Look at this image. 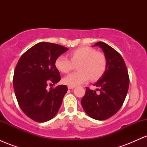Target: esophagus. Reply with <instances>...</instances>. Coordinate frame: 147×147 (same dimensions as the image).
I'll return each instance as SVG.
<instances>
[{"instance_id": "obj_1", "label": "esophagus", "mask_w": 147, "mask_h": 147, "mask_svg": "<svg viewBox=\"0 0 147 147\" xmlns=\"http://www.w3.org/2000/svg\"><path fill=\"white\" fill-rule=\"evenodd\" d=\"M75 86H68V89H73V88H75Z\"/></svg>"}]
</instances>
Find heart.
<instances>
[{"label":"heart","instance_id":"heart-1","mask_svg":"<svg viewBox=\"0 0 147 147\" xmlns=\"http://www.w3.org/2000/svg\"><path fill=\"white\" fill-rule=\"evenodd\" d=\"M69 59L64 55H60L55 61V66L63 73H67L78 64L79 72H72L65 76L63 83L70 86H76L86 82L89 79L96 81L102 77L107 67V60L105 55L96 52L95 49L84 47L70 52Z\"/></svg>","mask_w":147,"mask_h":147}]
</instances>
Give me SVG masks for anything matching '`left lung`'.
Wrapping results in <instances>:
<instances>
[{"label": "left lung", "mask_w": 147, "mask_h": 147, "mask_svg": "<svg viewBox=\"0 0 147 147\" xmlns=\"http://www.w3.org/2000/svg\"><path fill=\"white\" fill-rule=\"evenodd\" d=\"M104 52L107 67L102 77L94 84L100 91L86 88L85 95L81 101L82 107L89 117L104 120L112 117L122 107L127 94L129 77L125 62L118 52L104 42H97Z\"/></svg>", "instance_id": "left-lung-1"}]
</instances>
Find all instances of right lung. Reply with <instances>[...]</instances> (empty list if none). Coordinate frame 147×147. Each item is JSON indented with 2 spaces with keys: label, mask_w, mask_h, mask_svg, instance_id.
I'll use <instances>...</instances> for the list:
<instances>
[{
  "label": "right lung",
  "mask_w": 147,
  "mask_h": 147,
  "mask_svg": "<svg viewBox=\"0 0 147 147\" xmlns=\"http://www.w3.org/2000/svg\"><path fill=\"white\" fill-rule=\"evenodd\" d=\"M68 48L41 42L26 51L14 70L13 86L20 108L37 122H45L57 113L68 91L65 85L47 90L48 84L58 83L61 77L55 61Z\"/></svg>",
  "instance_id": "1"
}]
</instances>
